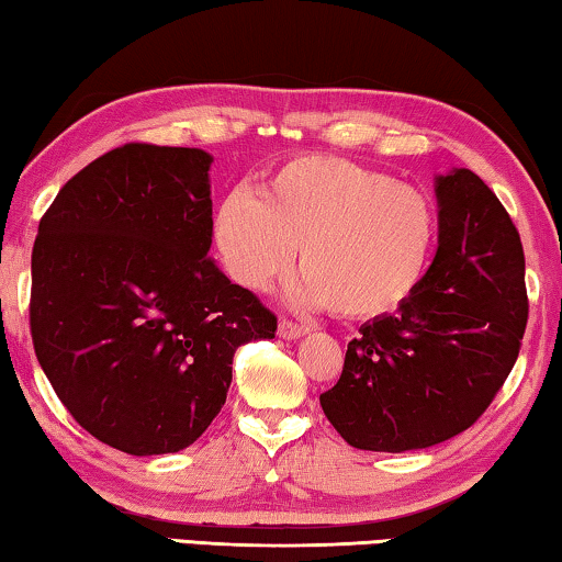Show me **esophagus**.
<instances>
[{
    "mask_svg": "<svg viewBox=\"0 0 562 562\" xmlns=\"http://www.w3.org/2000/svg\"><path fill=\"white\" fill-rule=\"evenodd\" d=\"M304 334H308L306 324L289 322V318H281L279 322V336H283V339H301Z\"/></svg>",
    "mask_w": 562,
    "mask_h": 562,
    "instance_id": "esophagus-1",
    "label": "esophagus"
}]
</instances>
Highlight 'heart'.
Instances as JSON below:
<instances>
[{
    "label": "heart",
    "instance_id": "1",
    "mask_svg": "<svg viewBox=\"0 0 562 562\" xmlns=\"http://www.w3.org/2000/svg\"><path fill=\"white\" fill-rule=\"evenodd\" d=\"M213 238L240 286L263 291L291 269L299 304L374 318L407 301L427 271L437 213L417 188L336 155L281 162L254 191L233 188L213 213Z\"/></svg>",
    "mask_w": 562,
    "mask_h": 562
}]
</instances>
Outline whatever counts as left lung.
<instances>
[{
    "mask_svg": "<svg viewBox=\"0 0 562 562\" xmlns=\"http://www.w3.org/2000/svg\"><path fill=\"white\" fill-rule=\"evenodd\" d=\"M439 246L396 314L349 341L339 382L318 396L357 450H425L482 417L515 367L528 324L520 233L468 168L435 180Z\"/></svg>",
    "mask_w": 562,
    "mask_h": 562,
    "instance_id": "obj_1",
    "label": "left lung"
}]
</instances>
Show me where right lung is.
Masks as SVG:
<instances>
[{
	"mask_svg": "<svg viewBox=\"0 0 562 562\" xmlns=\"http://www.w3.org/2000/svg\"><path fill=\"white\" fill-rule=\"evenodd\" d=\"M211 155L127 143L75 178L32 248L30 329L77 425L120 452L186 450L226 404L233 353L276 316L209 258Z\"/></svg>",
	"mask_w": 562,
	"mask_h": 562,
	"instance_id": "1",
	"label": "right lung"
}]
</instances>
